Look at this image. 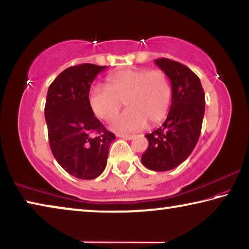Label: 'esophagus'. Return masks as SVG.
Instances as JSON below:
<instances>
[{
  "label": "esophagus",
  "instance_id": "obj_1",
  "mask_svg": "<svg viewBox=\"0 0 249 249\" xmlns=\"http://www.w3.org/2000/svg\"><path fill=\"white\" fill-rule=\"evenodd\" d=\"M117 136L121 137V138H124V140H127V141H132L134 140V135H128V134H119Z\"/></svg>",
  "mask_w": 249,
  "mask_h": 249
}]
</instances>
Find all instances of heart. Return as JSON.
<instances>
[{
  "instance_id": "obj_1",
  "label": "heart",
  "mask_w": 249,
  "mask_h": 249,
  "mask_svg": "<svg viewBox=\"0 0 249 249\" xmlns=\"http://www.w3.org/2000/svg\"><path fill=\"white\" fill-rule=\"evenodd\" d=\"M107 86L92 87L88 102L92 112L104 121H111L124 102L127 109L112 123L117 132H137L147 122L158 124L168 114L172 91L169 79L161 70H119L107 75Z\"/></svg>"
}]
</instances>
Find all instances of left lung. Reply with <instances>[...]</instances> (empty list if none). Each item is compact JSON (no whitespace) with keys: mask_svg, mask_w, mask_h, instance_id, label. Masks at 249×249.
I'll return each mask as SVG.
<instances>
[{"mask_svg":"<svg viewBox=\"0 0 249 249\" xmlns=\"http://www.w3.org/2000/svg\"><path fill=\"white\" fill-rule=\"evenodd\" d=\"M171 81V107L161 127L145 135L148 147L142 162L154 171L178 167L199 141L205 109L204 91L197 75L184 65L167 58L156 59Z\"/></svg>","mask_w":249,"mask_h":249,"instance_id":"left-lung-1","label":"left lung"}]
</instances>
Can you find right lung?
I'll use <instances>...</instances> for the list:
<instances>
[{
  "label": "right lung",
  "instance_id": "add662e5",
  "mask_svg": "<svg viewBox=\"0 0 249 249\" xmlns=\"http://www.w3.org/2000/svg\"><path fill=\"white\" fill-rule=\"evenodd\" d=\"M107 67H70L50 84L45 105L50 149L59 165L82 180L99 177L107 167L115 135L94 116L88 102L92 81Z\"/></svg>",
  "mask_w": 249,
  "mask_h": 249
}]
</instances>
